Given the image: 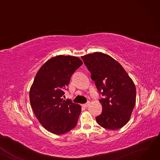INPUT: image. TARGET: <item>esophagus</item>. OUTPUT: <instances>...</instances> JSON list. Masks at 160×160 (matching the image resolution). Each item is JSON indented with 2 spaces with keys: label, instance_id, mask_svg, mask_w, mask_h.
Returning a JSON list of instances; mask_svg holds the SVG:
<instances>
[{
  "label": "esophagus",
  "instance_id": "1",
  "mask_svg": "<svg viewBox=\"0 0 160 160\" xmlns=\"http://www.w3.org/2000/svg\"><path fill=\"white\" fill-rule=\"evenodd\" d=\"M90 104V102H88L87 103H86V104H82V106L83 107H84V108H87V107H88V106Z\"/></svg>",
  "mask_w": 160,
  "mask_h": 160
}]
</instances>
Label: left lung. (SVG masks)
Returning <instances> with one entry per match:
<instances>
[{"label":"left lung","instance_id":"obj_1","mask_svg":"<svg viewBox=\"0 0 160 160\" xmlns=\"http://www.w3.org/2000/svg\"><path fill=\"white\" fill-rule=\"evenodd\" d=\"M81 58L103 96L99 100L102 111L96 117L97 123L109 130L122 128L129 121L136 104L135 84L122 65L110 56L94 52Z\"/></svg>","mask_w":160,"mask_h":160}]
</instances>
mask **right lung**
Wrapping results in <instances>:
<instances>
[{
	"label": "right lung",
	"instance_id": "add662e5",
	"mask_svg": "<svg viewBox=\"0 0 160 160\" xmlns=\"http://www.w3.org/2000/svg\"><path fill=\"white\" fill-rule=\"evenodd\" d=\"M82 63L78 57L59 55L45 62L36 75L30 90V104L39 122L50 132L60 135L77 124L80 105L62 97L72 74Z\"/></svg>",
	"mask_w": 160,
	"mask_h": 160
}]
</instances>
